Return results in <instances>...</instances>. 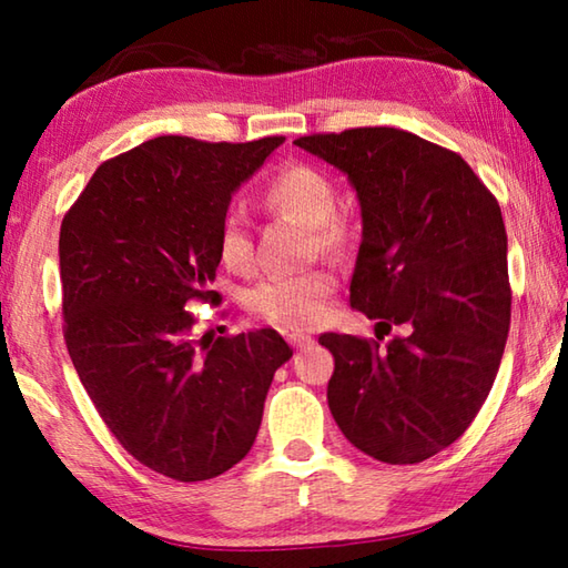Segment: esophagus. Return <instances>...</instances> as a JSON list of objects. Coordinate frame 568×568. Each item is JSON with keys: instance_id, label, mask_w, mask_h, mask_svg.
Instances as JSON below:
<instances>
[{"instance_id": "34e87169", "label": "esophagus", "mask_w": 568, "mask_h": 568, "mask_svg": "<svg viewBox=\"0 0 568 568\" xmlns=\"http://www.w3.org/2000/svg\"><path fill=\"white\" fill-rule=\"evenodd\" d=\"M287 343L293 345V348H307V345H313L311 335H303V333H291L287 335Z\"/></svg>"}]
</instances>
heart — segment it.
Returning a JSON list of instances; mask_svg holds the SVG:
<instances>
[{
    "mask_svg": "<svg viewBox=\"0 0 568 568\" xmlns=\"http://www.w3.org/2000/svg\"><path fill=\"white\" fill-rule=\"evenodd\" d=\"M265 203L311 225L315 240L323 247H338L343 243V227L333 220V182L321 170L301 165V162L283 168L267 182ZM217 253L230 271L247 273L253 267V237H250L245 215L237 210H230L223 217ZM333 287L335 277L328 271L273 275L247 293V307L257 318L281 325V328H313L323 321L325 297L333 293Z\"/></svg>",
    "mask_w": 568,
    "mask_h": 568,
    "instance_id": "1",
    "label": "heart"
}]
</instances>
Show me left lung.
Returning a JSON list of instances; mask_svg holds the SVG:
<instances>
[{"mask_svg":"<svg viewBox=\"0 0 568 568\" xmlns=\"http://www.w3.org/2000/svg\"><path fill=\"white\" fill-rule=\"evenodd\" d=\"M295 145L348 178L361 205L351 307L407 331L388 346L318 338L335 358L328 408L383 464H420L464 436L491 390L511 323L506 227L456 152L396 128L311 134Z\"/></svg>","mask_w":568,"mask_h":568,"instance_id":"left-lung-1","label":"left lung"}]
</instances>
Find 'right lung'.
<instances>
[{
    "mask_svg": "<svg viewBox=\"0 0 568 568\" xmlns=\"http://www.w3.org/2000/svg\"><path fill=\"white\" fill-rule=\"evenodd\" d=\"M285 138H155L98 168L60 230L64 341L122 448L175 480H207L253 448L291 345L271 328L192 338L213 301L220 225Z\"/></svg>",
    "mask_w": 568,
    "mask_h": 568,
    "instance_id": "1",
    "label": "right lung"
}]
</instances>
